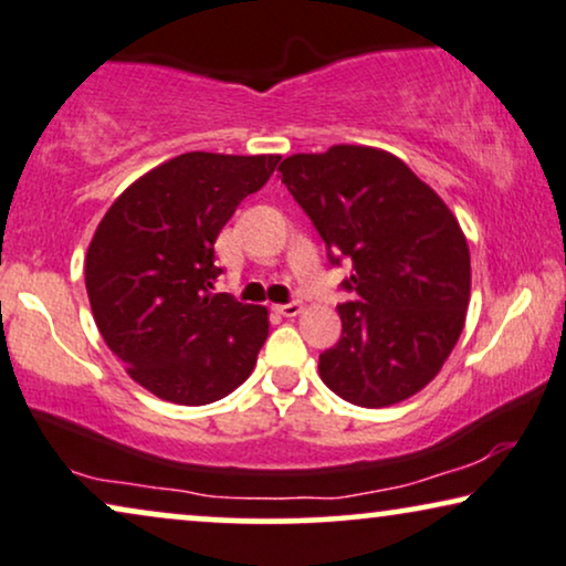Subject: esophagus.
<instances>
[{
  "label": "esophagus",
  "mask_w": 566,
  "mask_h": 566,
  "mask_svg": "<svg viewBox=\"0 0 566 566\" xmlns=\"http://www.w3.org/2000/svg\"><path fill=\"white\" fill-rule=\"evenodd\" d=\"M274 311L279 313V316H300L303 313V303H287V305H274Z\"/></svg>",
  "instance_id": "1"
}]
</instances>
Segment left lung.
<instances>
[{
    "label": "left lung",
    "mask_w": 566,
    "mask_h": 566,
    "mask_svg": "<svg viewBox=\"0 0 566 566\" xmlns=\"http://www.w3.org/2000/svg\"><path fill=\"white\" fill-rule=\"evenodd\" d=\"M282 182L326 242L353 261L339 305L342 339L318 357L336 397L389 407L418 395L460 339L470 305V250L439 192L395 154L332 146L279 164Z\"/></svg>",
    "instance_id": "left-lung-1"
}]
</instances>
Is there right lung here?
<instances>
[{
	"label": "right lung",
	"mask_w": 566,
	"mask_h": 566,
	"mask_svg": "<svg viewBox=\"0 0 566 566\" xmlns=\"http://www.w3.org/2000/svg\"><path fill=\"white\" fill-rule=\"evenodd\" d=\"M282 156L192 151L138 177L98 221L85 290L106 347L143 389L209 405L253 374L269 311L213 292V242Z\"/></svg>",
	"instance_id": "obj_1"
}]
</instances>
